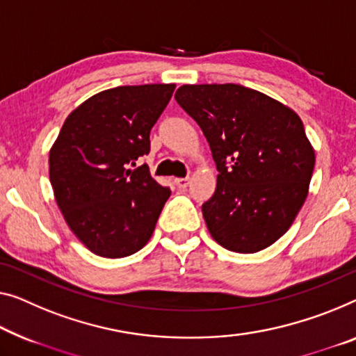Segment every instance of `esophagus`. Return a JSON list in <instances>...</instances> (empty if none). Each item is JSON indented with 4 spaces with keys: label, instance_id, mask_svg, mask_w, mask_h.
Returning <instances> with one entry per match:
<instances>
[{
    "label": "esophagus",
    "instance_id": "obj_1",
    "mask_svg": "<svg viewBox=\"0 0 356 356\" xmlns=\"http://www.w3.org/2000/svg\"><path fill=\"white\" fill-rule=\"evenodd\" d=\"M174 184L177 185L179 188H187L188 187V184H190V179L188 177H177V179H174Z\"/></svg>",
    "mask_w": 356,
    "mask_h": 356
}]
</instances>
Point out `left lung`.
Wrapping results in <instances>:
<instances>
[{
	"label": "left lung",
	"mask_w": 356,
	"mask_h": 356,
	"mask_svg": "<svg viewBox=\"0 0 356 356\" xmlns=\"http://www.w3.org/2000/svg\"><path fill=\"white\" fill-rule=\"evenodd\" d=\"M177 104L203 129L217 166L203 204L211 236L233 252L272 246L309 195L315 150L288 105L240 84H184Z\"/></svg>",
	"instance_id": "left-lung-1"
}]
</instances>
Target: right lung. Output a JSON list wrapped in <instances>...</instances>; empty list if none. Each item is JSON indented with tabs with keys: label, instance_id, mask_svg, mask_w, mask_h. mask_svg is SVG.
Wrapping results in <instances>:
<instances>
[{
	"label": "right lung",
	"instance_id": "1",
	"mask_svg": "<svg viewBox=\"0 0 356 356\" xmlns=\"http://www.w3.org/2000/svg\"><path fill=\"white\" fill-rule=\"evenodd\" d=\"M176 84L107 89L67 116L49 152L57 206L75 236L95 256L120 259L144 248L171 190L144 166L150 131Z\"/></svg>",
	"mask_w": 356,
	"mask_h": 356
}]
</instances>
